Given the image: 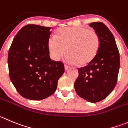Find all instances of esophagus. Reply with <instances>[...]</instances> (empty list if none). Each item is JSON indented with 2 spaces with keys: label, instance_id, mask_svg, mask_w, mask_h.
<instances>
[{
  "label": "esophagus",
  "instance_id": "esophagus-1",
  "mask_svg": "<svg viewBox=\"0 0 128 128\" xmlns=\"http://www.w3.org/2000/svg\"><path fill=\"white\" fill-rule=\"evenodd\" d=\"M64 68H65V70H66V71H67V70H69V69H70V68H71V67H70V66H68V65H66V64H65V66H64Z\"/></svg>",
  "mask_w": 128,
  "mask_h": 128
}]
</instances>
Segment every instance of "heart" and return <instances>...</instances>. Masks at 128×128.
<instances>
[{
  "label": "heart",
  "mask_w": 128,
  "mask_h": 128,
  "mask_svg": "<svg viewBox=\"0 0 128 128\" xmlns=\"http://www.w3.org/2000/svg\"><path fill=\"white\" fill-rule=\"evenodd\" d=\"M100 40L94 30L84 27L60 28L48 40V48L54 60H58L66 53L69 62L85 66L94 60L98 52Z\"/></svg>",
  "instance_id": "heart-1"
}]
</instances>
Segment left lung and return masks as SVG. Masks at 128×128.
Here are the masks:
<instances>
[{"mask_svg": "<svg viewBox=\"0 0 128 128\" xmlns=\"http://www.w3.org/2000/svg\"><path fill=\"white\" fill-rule=\"evenodd\" d=\"M89 26L100 37V48L92 61L78 68L74 88L80 97L95 103L106 98L115 88L120 57L114 35L107 26L102 22H92Z\"/></svg>", "mask_w": 128, "mask_h": 128, "instance_id": "1", "label": "left lung"}]
</instances>
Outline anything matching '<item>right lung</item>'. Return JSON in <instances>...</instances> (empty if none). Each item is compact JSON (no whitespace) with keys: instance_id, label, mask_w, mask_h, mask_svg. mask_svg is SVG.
Wrapping results in <instances>:
<instances>
[{"instance_id":"obj_1","label":"right lung","mask_w":128,"mask_h":128,"mask_svg":"<svg viewBox=\"0 0 128 128\" xmlns=\"http://www.w3.org/2000/svg\"><path fill=\"white\" fill-rule=\"evenodd\" d=\"M50 27L23 26L8 53L9 77L18 92L30 100H40L54 94L64 72L62 62L51 60L48 48Z\"/></svg>"}]
</instances>
